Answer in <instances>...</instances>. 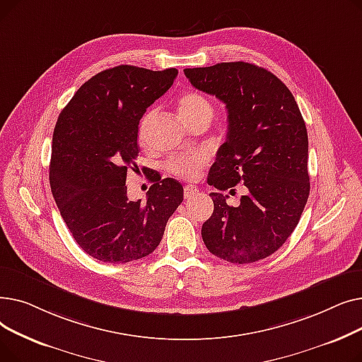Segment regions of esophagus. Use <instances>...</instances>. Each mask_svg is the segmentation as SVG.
Returning <instances> with one entry per match:
<instances>
[{"label":"esophagus","instance_id":"1","mask_svg":"<svg viewBox=\"0 0 362 362\" xmlns=\"http://www.w3.org/2000/svg\"><path fill=\"white\" fill-rule=\"evenodd\" d=\"M198 189L194 186H185V191H183V197L185 199H192L194 197L198 195Z\"/></svg>","mask_w":362,"mask_h":362}]
</instances>
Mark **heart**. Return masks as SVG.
I'll return each instance as SVG.
<instances>
[{
    "instance_id": "1",
    "label": "heart",
    "mask_w": 362,
    "mask_h": 362,
    "mask_svg": "<svg viewBox=\"0 0 362 362\" xmlns=\"http://www.w3.org/2000/svg\"><path fill=\"white\" fill-rule=\"evenodd\" d=\"M179 112L182 119L189 123L199 117H213L214 108L211 103L208 101L202 93L195 90H187L183 92L179 98ZM156 116L154 110H149L141 120L139 124V138L145 139L148 135V129L151 126L152 119ZM208 157L205 152L194 151V152H186V154H180L171 158L167 164L168 170L171 173L185 177V179H197L201 173L202 167L206 164Z\"/></svg>"
}]
</instances>
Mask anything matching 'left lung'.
I'll list each match as a JSON object with an SVG mask.
<instances>
[{"instance_id":"left-lung-1","label":"left lung","mask_w":362,"mask_h":362,"mask_svg":"<svg viewBox=\"0 0 362 362\" xmlns=\"http://www.w3.org/2000/svg\"><path fill=\"white\" fill-rule=\"evenodd\" d=\"M185 74L227 110L226 142L208 185L248 189L239 206L227 205V195L210 194L214 213L202 224V240L233 264L267 258L292 235L310 195L308 133L299 107L286 85L251 63L185 69Z\"/></svg>"}]
</instances>
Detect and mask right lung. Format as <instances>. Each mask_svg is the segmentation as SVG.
I'll return each mask as SVG.
<instances>
[{
	"label": "right lung",
	"instance_id": "1",
	"mask_svg": "<svg viewBox=\"0 0 362 362\" xmlns=\"http://www.w3.org/2000/svg\"><path fill=\"white\" fill-rule=\"evenodd\" d=\"M176 69L122 64L85 82L57 120L49 164L51 192L81 248L104 262L154 252L183 186L151 177L145 202L129 201L127 170L138 168V126L146 108L173 85Z\"/></svg>",
	"mask_w": 362,
	"mask_h": 362
}]
</instances>
